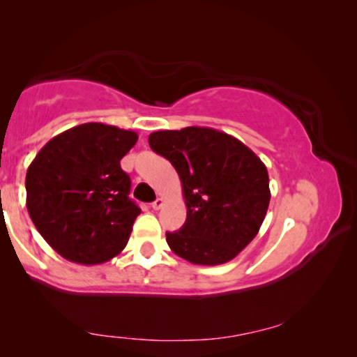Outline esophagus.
Segmentation results:
<instances>
[{"mask_svg":"<svg viewBox=\"0 0 357 357\" xmlns=\"http://www.w3.org/2000/svg\"><path fill=\"white\" fill-rule=\"evenodd\" d=\"M151 206H153V209L154 211H157V209H160L162 206H164V198H157V200L151 204Z\"/></svg>","mask_w":357,"mask_h":357,"instance_id":"esophagus-1","label":"esophagus"}]
</instances>
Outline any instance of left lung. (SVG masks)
Instances as JSON below:
<instances>
[{"instance_id":"left-lung-1","label":"left lung","mask_w":357,"mask_h":357,"mask_svg":"<svg viewBox=\"0 0 357 357\" xmlns=\"http://www.w3.org/2000/svg\"><path fill=\"white\" fill-rule=\"evenodd\" d=\"M154 153L178 172L187 206L183 228L167 233L178 257L215 266L233 259L257 236L268 213V170L238 138L209 128L153 132Z\"/></svg>"}]
</instances>
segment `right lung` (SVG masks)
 Returning a JSON list of instances; mask_svg holds the SVG:
<instances>
[{"mask_svg":"<svg viewBox=\"0 0 357 357\" xmlns=\"http://www.w3.org/2000/svg\"><path fill=\"white\" fill-rule=\"evenodd\" d=\"M132 130L86 123L53 137L26 172L29 217L50 247L78 264L105 263L128 244L142 209L129 198L121 159Z\"/></svg>","mask_w":357,"mask_h":357,"instance_id":"obj_1","label":"right lung"}]
</instances>
